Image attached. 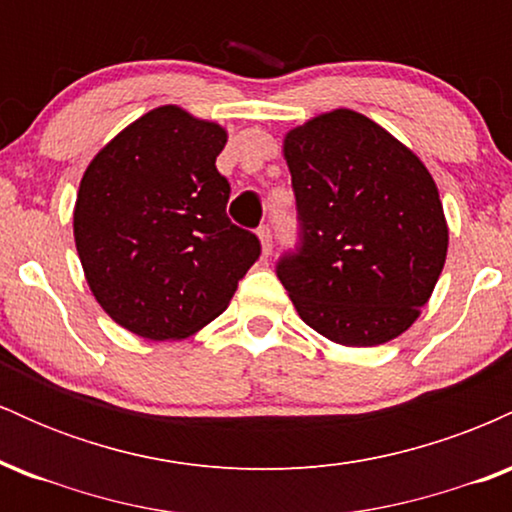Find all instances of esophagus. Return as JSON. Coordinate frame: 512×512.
<instances>
[{
  "label": "esophagus",
  "instance_id": "1",
  "mask_svg": "<svg viewBox=\"0 0 512 512\" xmlns=\"http://www.w3.org/2000/svg\"><path fill=\"white\" fill-rule=\"evenodd\" d=\"M257 238H260V243H262V255L264 257L272 255V228L260 226L257 228Z\"/></svg>",
  "mask_w": 512,
  "mask_h": 512
}]
</instances>
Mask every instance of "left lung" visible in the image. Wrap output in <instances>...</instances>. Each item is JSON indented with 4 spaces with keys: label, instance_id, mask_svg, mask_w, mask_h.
<instances>
[{
    "label": "left lung",
    "instance_id": "1",
    "mask_svg": "<svg viewBox=\"0 0 512 512\" xmlns=\"http://www.w3.org/2000/svg\"><path fill=\"white\" fill-rule=\"evenodd\" d=\"M298 248L276 264L298 315L330 342L378 346L414 325L445 255L438 187L414 151L356 110L284 137Z\"/></svg>",
    "mask_w": 512,
    "mask_h": 512
}]
</instances>
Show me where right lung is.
<instances>
[{
	"mask_svg": "<svg viewBox=\"0 0 512 512\" xmlns=\"http://www.w3.org/2000/svg\"><path fill=\"white\" fill-rule=\"evenodd\" d=\"M226 129L178 105L134 120L81 178L74 240L88 289L120 327L185 339L219 317L260 257L255 233L226 216L216 170Z\"/></svg>",
	"mask_w": 512,
	"mask_h": 512,
	"instance_id": "add662e5",
	"label": "right lung"
}]
</instances>
